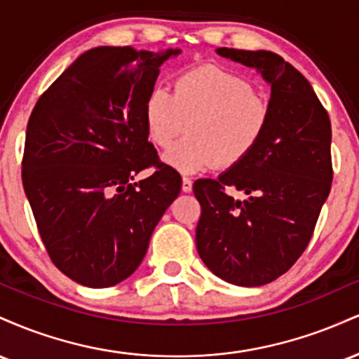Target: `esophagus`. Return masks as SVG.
<instances>
[{
	"mask_svg": "<svg viewBox=\"0 0 359 359\" xmlns=\"http://www.w3.org/2000/svg\"><path fill=\"white\" fill-rule=\"evenodd\" d=\"M182 191L191 192L192 191V180L189 177H182Z\"/></svg>",
	"mask_w": 359,
	"mask_h": 359,
	"instance_id": "34e87169",
	"label": "esophagus"
}]
</instances>
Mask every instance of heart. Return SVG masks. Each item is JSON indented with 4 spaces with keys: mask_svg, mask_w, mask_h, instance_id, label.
Masks as SVG:
<instances>
[{
    "mask_svg": "<svg viewBox=\"0 0 359 359\" xmlns=\"http://www.w3.org/2000/svg\"><path fill=\"white\" fill-rule=\"evenodd\" d=\"M148 140L167 148L163 162L180 174H197L243 162L259 145L270 123V102L245 77L216 65L182 72L172 94L154 88L143 102Z\"/></svg>",
    "mask_w": 359,
    "mask_h": 359,
    "instance_id": "b5f03b06",
    "label": "heart"
}]
</instances>
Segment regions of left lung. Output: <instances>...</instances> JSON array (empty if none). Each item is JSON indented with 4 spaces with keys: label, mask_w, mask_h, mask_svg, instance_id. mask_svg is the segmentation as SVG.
Returning a JSON list of instances; mask_svg holds the SVG:
<instances>
[{
    "label": "left lung",
    "mask_w": 359,
    "mask_h": 359,
    "mask_svg": "<svg viewBox=\"0 0 359 359\" xmlns=\"http://www.w3.org/2000/svg\"><path fill=\"white\" fill-rule=\"evenodd\" d=\"M270 86V123L251 155L217 179H199L196 245L214 275L240 287L273 282L297 262L332 182L331 121L297 69L270 50L216 48ZM245 194L234 200L225 189Z\"/></svg>",
    "instance_id": "left-lung-1"
}]
</instances>
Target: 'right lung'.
I'll list each match as a JSON object with an SVG mask.
<instances>
[{
	"label": "right lung",
	"mask_w": 359,
	"mask_h": 359,
	"mask_svg": "<svg viewBox=\"0 0 359 359\" xmlns=\"http://www.w3.org/2000/svg\"><path fill=\"white\" fill-rule=\"evenodd\" d=\"M180 52L90 48L32 111L23 189L52 262L81 285L113 287L130 277L179 196L180 175L148 142L143 102L163 62ZM154 165L155 175L134 180Z\"/></svg>",
	"instance_id": "right-lung-1"
}]
</instances>
